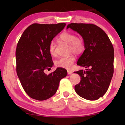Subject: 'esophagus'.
I'll list each match as a JSON object with an SVG mask.
<instances>
[{
    "mask_svg": "<svg viewBox=\"0 0 125 125\" xmlns=\"http://www.w3.org/2000/svg\"><path fill=\"white\" fill-rule=\"evenodd\" d=\"M67 73H68V75H70V74H72V72L71 71H69V70H68L67 71Z\"/></svg>",
    "mask_w": 125,
    "mask_h": 125,
    "instance_id": "esophagus-1",
    "label": "esophagus"
}]
</instances>
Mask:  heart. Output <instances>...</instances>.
<instances>
[{"instance_id": "b5f03b06", "label": "heart", "mask_w": 125, "mask_h": 125, "mask_svg": "<svg viewBox=\"0 0 125 125\" xmlns=\"http://www.w3.org/2000/svg\"><path fill=\"white\" fill-rule=\"evenodd\" d=\"M58 40L69 44L70 46V52L75 54H79L83 52L85 49V45L83 40L79 37H77L75 33L71 32H64L60 34ZM48 51L51 55L55 56V44L53 41L50 43ZM75 61V58L73 56L63 57L56 61L55 65L57 67L63 68L70 69L72 67Z\"/></svg>"}]
</instances>
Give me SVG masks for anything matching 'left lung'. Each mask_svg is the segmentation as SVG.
Here are the masks:
<instances>
[{
	"label": "left lung",
	"instance_id": "8db88e82",
	"mask_svg": "<svg viewBox=\"0 0 125 125\" xmlns=\"http://www.w3.org/2000/svg\"><path fill=\"white\" fill-rule=\"evenodd\" d=\"M68 28L81 35L85 45L77 64L85 67V71L74 72L81 78L74 86L75 92L86 100H97L107 92L113 78V46L105 31L95 25L71 23Z\"/></svg>",
	"mask_w": 125,
	"mask_h": 125
}]
</instances>
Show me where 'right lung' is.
I'll return each mask as SVG.
<instances>
[{"instance_id": "add662e5", "label": "right lung", "mask_w": 125, "mask_h": 125, "mask_svg": "<svg viewBox=\"0 0 125 125\" xmlns=\"http://www.w3.org/2000/svg\"><path fill=\"white\" fill-rule=\"evenodd\" d=\"M57 24H33L24 31L16 50V72L21 85L30 98L45 100L53 96L60 80L66 77L67 72L57 68L46 74L53 65L48 47L50 43L65 26Z\"/></svg>"}]
</instances>
